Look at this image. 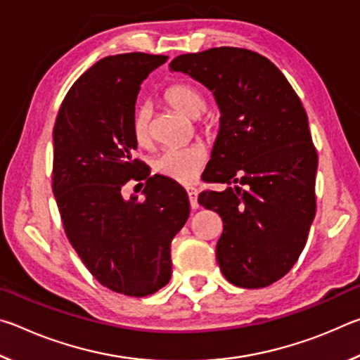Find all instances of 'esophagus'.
<instances>
[{
  "instance_id": "esophagus-1",
  "label": "esophagus",
  "mask_w": 360,
  "mask_h": 360,
  "mask_svg": "<svg viewBox=\"0 0 360 360\" xmlns=\"http://www.w3.org/2000/svg\"><path fill=\"white\" fill-rule=\"evenodd\" d=\"M187 197H188V203H191L192 210L198 208V191L197 188H187Z\"/></svg>"
}]
</instances>
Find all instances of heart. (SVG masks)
<instances>
[{"label":"heart","mask_w":360,"mask_h":360,"mask_svg":"<svg viewBox=\"0 0 360 360\" xmlns=\"http://www.w3.org/2000/svg\"><path fill=\"white\" fill-rule=\"evenodd\" d=\"M163 98L176 111L187 115L188 119H197L205 112L206 98L202 90L192 84L178 82L169 85ZM205 129H210L205 124ZM131 131L138 144H148L150 139V108L139 105L131 119ZM205 162V150L200 146H188L181 149H168L157 158L154 168L158 174L165 176L179 184H192L197 178L200 167Z\"/></svg>","instance_id":"1"}]
</instances>
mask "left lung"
<instances>
[{
    "mask_svg": "<svg viewBox=\"0 0 360 360\" xmlns=\"http://www.w3.org/2000/svg\"><path fill=\"white\" fill-rule=\"evenodd\" d=\"M169 70L202 82L221 109L203 176L229 187L202 192L198 203L222 217V275L238 288H266L300 257L316 214L318 154L302 101L270 60L248 49L184 53Z\"/></svg>",
    "mask_w": 360,
    "mask_h": 360,
    "instance_id": "left-lung-1",
    "label": "left lung"
}]
</instances>
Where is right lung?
Returning a JSON list of instances; mask_svg holds the SVG:
<instances>
[{"instance_id": "add662e5", "label": "right lung", "mask_w": 360, "mask_h": 360, "mask_svg": "<svg viewBox=\"0 0 360 360\" xmlns=\"http://www.w3.org/2000/svg\"><path fill=\"white\" fill-rule=\"evenodd\" d=\"M167 60L144 52L101 58L72 84L53 127L52 191L65 233L96 281L129 297L168 284L169 246L191 212L178 182L148 178L131 155L139 85ZM141 179L143 202L121 197L127 181Z\"/></svg>"}]
</instances>
